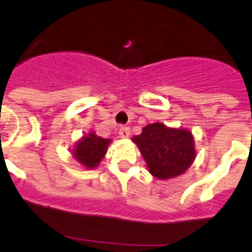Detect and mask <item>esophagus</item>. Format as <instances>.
Instances as JSON below:
<instances>
[{
    "instance_id": "esophagus-1",
    "label": "esophagus",
    "mask_w": 252,
    "mask_h": 252,
    "mask_svg": "<svg viewBox=\"0 0 252 252\" xmlns=\"http://www.w3.org/2000/svg\"><path fill=\"white\" fill-rule=\"evenodd\" d=\"M118 134H120V137H122V139H127V137H130V128L121 127L120 131H118Z\"/></svg>"
}]
</instances>
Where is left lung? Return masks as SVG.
<instances>
[{
    "label": "left lung",
    "mask_w": 252,
    "mask_h": 252,
    "mask_svg": "<svg viewBox=\"0 0 252 252\" xmlns=\"http://www.w3.org/2000/svg\"><path fill=\"white\" fill-rule=\"evenodd\" d=\"M148 171L159 180L184 175L196 158L195 139L190 130L168 127L162 122L147 125L140 135L132 136Z\"/></svg>",
    "instance_id": "1"
}]
</instances>
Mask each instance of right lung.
I'll list each match as a JSON object with an SVG mask.
<instances>
[{"label":"right lung","instance_id":"right-lung-1","mask_svg":"<svg viewBox=\"0 0 252 252\" xmlns=\"http://www.w3.org/2000/svg\"><path fill=\"white\" fill-rule=\"evenodd\" d=\"M111 143V139H103L92 130L88 134H84L75 143L71 149V154L72 158L79 164L83 165L84 168L94 169L102 162Z\"/></svg>","mask_w":252,"mask_h":252}]
</instances>
